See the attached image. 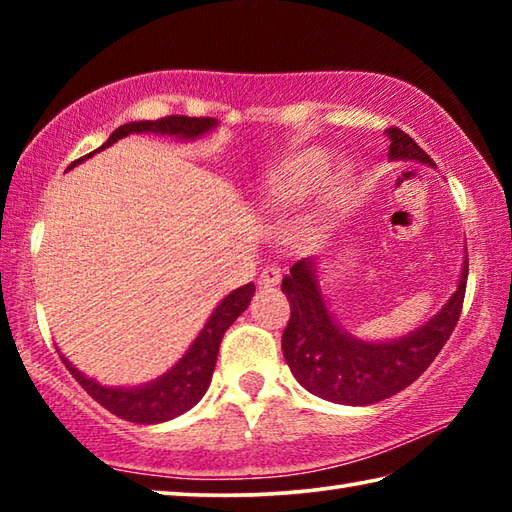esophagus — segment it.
<instances>
[{"instance_id": "34e87169", "label": "esophagus", "mask_w": 512, "mask_h": 512, "mask_svg": "<svg viewBox=\"0 0 512 512\" xmlns=\"http://www.w3.org/2000/svg\"><path fill=\"white\" fill-rule=\"evenodd\" d=\"M282 282V271L277 266H266L262 275H259V287H277Z\"/></svg>"}]
</instances>
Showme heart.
I'll return each mask as SVG.
<instances>
[{
  "mask_svg": "<svg viewBox=\"0 0 512 512\" xmlns=\"http://www.w3.org/2000/svg\"><path fill=\"white\" fill-rule=\"evenodd\" d=\"M329 167V155L325 151L309 149L293 155L287 162H282L262 189V198L268 205L284 207L296 203L305 196L311 187H316ZM345 187V176H339L334 183V194H341Z\"/></svg>",
  "mask_w": 512,
  "mask_h": 512,
  "instance_id": "1",
  "label": "heart"
}]
</instances>
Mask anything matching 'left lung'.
Segmentation results:
<instances>
[{
  "label": "left lung",
  "mask_w": 512,
  "mask_h": 512,
  "mask_svg": "<svg viewBox=\"0 0 512 512\" xmlns=\"http://www.w3.org/2000/svg\"><path fill=\"white\" fill-rule=\"evenodd\" d=\"M391 160L433 162L400 128L386 131ZM467 255L456 291L427 323L391 341H363L350 334L327 307L318 282V257H302L282 280L291 318L282 334V352L293 377L309 393L334 404L366 406L411 386L443 350L463 309Z\"/></svg>",
  "instance_id": "obj_1"
}]
</instances>
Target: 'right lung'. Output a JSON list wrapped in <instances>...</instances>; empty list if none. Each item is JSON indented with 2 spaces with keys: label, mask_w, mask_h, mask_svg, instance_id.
Here are the masks:
<instances>
[{
  "label": "right lung",
  "mask_w": 512,
  "mask_h": 512,
  "mask_svg": "<svg viewBox=\"0 0 512 512\" xmlns=\"http://www.w3.org/2000/svg\"><path fill=\"white\" fill-rule=\"evenodd\" d=\"M219 126V121L212 117H164L155 121H131V124L119 126L112 133L106 144H101L97 151L108 149L121 137L131 133H155V135H167L173 140H185L194 142L198 137L212 133ZM92 151L85 158H92ZM85 158L69 164V169L81 164ZM255 296V284H244L235 291H230L219 305L214 307L212 316L207 318L201 332L189 345V350L178 359L176 366H171L164 375L158 379L149 381L142 386H103L97 379H92L81 372L76 366H72L65 354H60V359L72 372L74 379L88 391L94 400H97L103 409L119 415L128 422L137 424H160L178 418V415L187 413L192 406L201 402V397L207 393L212 381V372L216 366V354L221 348V339L235 320L244 314L250 305V298Z\"/></svg>",
  "instance_id": "add662e5"
}]
</instances>
